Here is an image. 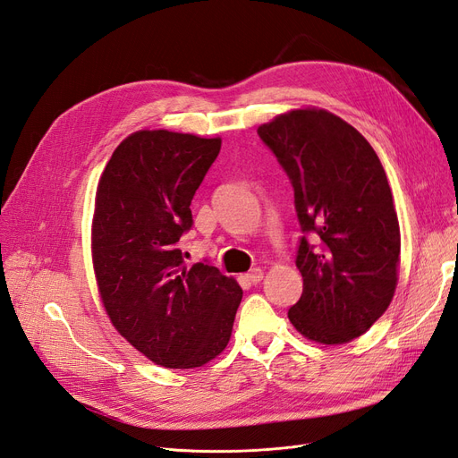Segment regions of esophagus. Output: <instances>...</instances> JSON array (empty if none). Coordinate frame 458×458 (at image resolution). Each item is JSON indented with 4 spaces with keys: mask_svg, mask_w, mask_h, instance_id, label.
Here are the masks:
<instances>
[{
    "mask_svg": "<svg viewBox=\"0 0 458 458\" xmlns=\"http://www.w3.org/2000/svg\"><path fill=\"white\" fill-rule=\"evenodd\" d=\"M246 280H248L250 284H259V282L263 280V270H261V268L250 270V272L246 274Z\"/></svg>",
    "mask_w": 458,
    "mask_h": 458,
    "instance_id": "obj_1",
    "label": "esophagus"
}]
</instances>
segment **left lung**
Listing matches in <instances>:
<instances>
[{
    "instance_id": "8db88e82",
    "label": "left lung",
    "mask_w": 458,
    "mask_h": 458,
    "mask_svg": "<svg viewBox=\"0 0 458 458\" xmlns=\"http://www.w3.org/2000/svg\"><path fill=\"white\" fill-rule=\"evenodd\" d=\"M258 135L291 182L304 233L295 259L302 295L287 318L308 340L352 342L396 289L400 227L387 174L369 140L321 108L280 114Z\"/></svg>"
}]
</instances>
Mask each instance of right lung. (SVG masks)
<instances>
[{
    "mask_svg": "<svg viewBox=\"0 0 458 458\" xmlns=\"http://www.w3.org/2000/svg\"><path fill=\"white\" fill-rule=\"evenodd\" d=\"M222 139L167 130L120 142L99 178L91 253L116 331L152 362L195 369L225 350L242 289L176 248L193 225L191 199Z\"/></svg>",
    "mask_w": 458,
    "mask_h": 458,
    "instance_id": "right-lung-1",
    "label": "right lung"
}]
</instances>
